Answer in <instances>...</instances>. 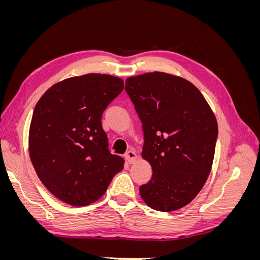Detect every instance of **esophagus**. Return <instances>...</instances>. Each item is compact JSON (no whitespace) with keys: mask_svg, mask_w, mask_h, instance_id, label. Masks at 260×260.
Returning a JSON list of instances; mask_svg holds the SVG:
<instances>
[{"mask_svg":"<svg viewBox=\"0 0 260 260\" xmlns=\"http://www.w3.org/2000/svg\"><path fill=\"white\" fill-rule=\"evenodd\" d=\"M124 158L127 159V161L129 164H132L137 159V154L135 151H133V149H129V151L124 154Z\"/></svg>","mask_w":260,"mask_h":260,"instance_id":"obj_1","label":"esophagus"}]
</instances>
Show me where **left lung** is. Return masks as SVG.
Masks as SVG:
<instances>
[{
  "mask_svg": "<svg viewBox=\"0 0 260 260\" xmlns=\"http://www.w3.org/2000/svg\"><path fill=\"white\" fill-rule=\"evenodd\" d=\"M124 90L142 122V156L153 170L140 194L158 211L182 208L209 176L218 138L216 117L200 90L180 77L147 73L128 78Z\"/></svg>",
  "mask_w": 260,
  "mask_h": 260,
  "instance_id": "1",
  "label": "left lung"
}]
</instances>
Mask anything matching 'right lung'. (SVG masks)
<instances>
[{
    "label": "right lung",
    "mask_w": 260,
    "mask_h": 260,
    "mask_svg": "<svg viewBox=\"0 0 260 260\" xmlns=\"http://www.w3.org/2000/svg\"><path fill=\"white\" fill-rule=\"evenodd\" d=\"M123 90V81L89 74L62 80L37 103L29 153L41 182L60 201L85 206L103 195L124 159L108 149L102 115Z\"/></svg>",
    "instance_id": "right-lung-1"
}]
</instances>
